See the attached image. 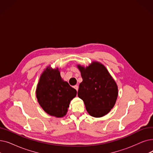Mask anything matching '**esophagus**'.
I'll return each instance as SVG.
<instances>
[{
	"label": "esophagus",
	"mask_w": 153,
	"mask_h": 153,
	"mask_svg": "<svg viewBox=\"0 0 153 153\" xmlns=\"http://www.w3.org/2000/svg\"><path fill=\"white\" fill-rule=\"evenodd\" d=\"M74 89L77 91H78V89H79V87H78V85H74Z\"/></svg>",
	"instance_id": "34e87169"
}]
</instances>
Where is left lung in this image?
Here are the masks:
<instances>
[{
  "label": "left lung",
  "instance_id": "obj_1",
  "mask_svg": "<svg viewBox=\"0 0 153 153\" xmlns=\"http://www.w3.org/2000/svg\"><path fill=\"white\" fill-rule=\"evenodd\" d=\"M82 82L77 96L84 101L88 113L96 117L107 114L114 107L118 95L116 82L104 66L94 62L84 68L78 65Z\"/></svg>",
  "mask_w": 153,
  "mask_h": 153
}]
</instances>
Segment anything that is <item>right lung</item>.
<instances>
[{"label": "right lung", "mask_w": 153, "mask_h": 153, "mask_svg": "<svg viewBox=\"0 0 153 153\" xmlns=\"http://www.w3.org/2000/svg\"><path fill=\"white\" fill-rule=\"evenodd\" d=\"M76 94V90L62 80L58 69L49 67L42 74L36 89L37 101L42 109L57 117L66 114L71 101Z\"/></svg>", "instance_id": "obj_1"}]
</instances>
